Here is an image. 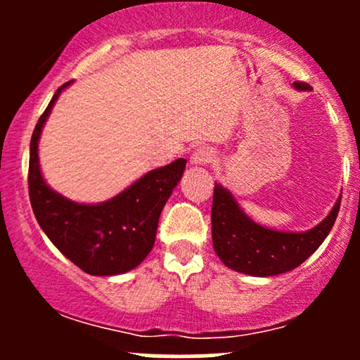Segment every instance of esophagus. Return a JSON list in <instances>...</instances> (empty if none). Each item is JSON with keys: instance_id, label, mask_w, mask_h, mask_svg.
<instances>
[{"instance_id": "1", "label": "esophagus", "mask_w": 360, "mask_h": 360, "mask_svg": "<svg viewBox=\"0 0 360 360\" xmlns=\"http://www.w3.org/2000/svg\"><path fill=\"white\" fill-rule=\"evenodd\" d=\"M212 160H213L212 150H208L206 147L198 148V150H194L191 155V162L194 166H206V164H210Z\"/></svg>"}]
</instances>
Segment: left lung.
Here are the masks:
<instances>
[{"label":"left lung","mask_w":360,"mask_h":360,"mask_svg":"<svg viewBox=\"0 0 360 360\" xmlns=\"http://www.w3.org/2000/svg\"><path fill=\"white\" fill-rule=\"evenodd\" d=\"M296 89H309L307 82H295ZM212 206V237L218 257L230 269L257 278L288 272L303 264L315 252L337 220L340 200L320 225L308 232H278L252 221L230 191L214 183Z\"/></svg>","instance_id":"left-lung-1"}]
</instances>
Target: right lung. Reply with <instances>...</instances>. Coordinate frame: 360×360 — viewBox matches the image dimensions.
<instances>
[{
	"label": "right lung",
	"mask_w": 360,
	"mask_h": 360,
	"mask_svg": "<svg viewBox=\"0 0 360 360\" xmlns=\"http://www.w3.org/2000/svg\"><path fill=\"white\" fill-rule=\"evenodd\" d=\"M62 84L35 125L28 162V194L42 230L71 262L91 276H115L137 267L155 242L164 205L183 176L186 160L154 169L100 205L74 203L45 184L39 166V139Z\"/></svg>",
	"instance_id": "1"
}]
</instances>
